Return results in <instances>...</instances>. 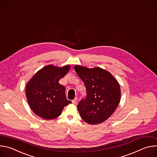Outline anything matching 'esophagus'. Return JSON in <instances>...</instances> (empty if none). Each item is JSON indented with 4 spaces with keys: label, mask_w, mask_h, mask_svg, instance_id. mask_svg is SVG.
I'll use <instances>...</instances> for the list:
<instances>
[{
    "label": "esophagus",
    "mask_w": 157,
    "mask_h": 157,
    "mask_svg": "<svg viewBox=\"0 0 157 157\" xmlns=\"http://www.w3.org/2000/svg\"><path fill=\"white\" fill-rule=\"evenodd\" d=\"M78 98L76 97V98H75L73 101H72V102H73V104H76V103H77V102H78Z\"/></svg>",
    "instance_id": "1"
}]
</instances>
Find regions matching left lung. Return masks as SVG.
I'll list each match as a JSON object with an SVG mask.
<instances>
[{"mask_svg": "<svg viewBox=\"0 0 157 157\" xmlns=\"http://www.w3.org/2000/svg\"><path fill=\"white\" fill-rule=\"evenodd\" d=\"M75 70L83 81L86 98L78 104L81 118L89 124H98L106 121L118 106L121 99L120 86L107 71L99 67L90 69L79 65Z\"/></svg>", "mask_w": 157, "mask_h": 157, "instance_id": "8db88e82", "label": "left lung"}]
</instances>
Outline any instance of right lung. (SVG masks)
<instances>
[{
  "label": "right lung",
  "mask_w": 157,
  "mask_h": 157,
  "mask_svg": "<svg viewBox=\"0 0 157 157\" xmlns=\"http://www.w3.org/2000/svg\"><path fill=\"white\" fill-rule=\"evenodd\" d=\"M70 69L48 65L39 70L26 86V96L34 113L43 119H53L61 114L64 106L71 103L66 99L65 87L58 82Z\"/></svg>",
  "instance_id": "right-lung-1"
}]
</instances>
